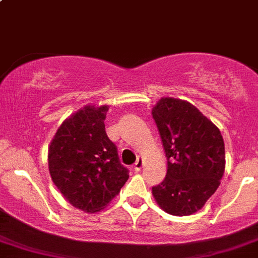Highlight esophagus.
I'll use <instances>...</instances> for the list:
<instances>
[{
	"mask_svg": "<svg viewBox=\"0 0 258 258\" xmlns=\"http://www.w3.org/2000/svg\"><path fill=\"white\" fill-rule=\"evenodd\" d=\"M133 167H134V171H135V172H138V171H140V170H141V167H143V160H141V159H138L137 161H135L134 166H133Z\"/></svg>",
	"mask_w": 258,
	"mask_h": 258,
	"instance_id": "34e87169",
	"label": "esophagus"
}]
</instances>
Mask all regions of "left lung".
I'll return each instance as SVG.
<instances>
[{
	"label": "left lung",
	"instance_id": "8db88e82",
	"mask_svg": "<svg viewBox=\"0 0 258 258\" xmlns=\"http://www.w3.org/2000/svg\"><path fill=\"white\" fill-rule=\"evenodd\" d=\"M152 118L167 157V173L152 195L168 214H193L214 195L224 174L220 130L193 104L176 98L160 99Z\"/></svg>",
	"mask_w": 258,
	"mask_h": 258
}]
</instances>
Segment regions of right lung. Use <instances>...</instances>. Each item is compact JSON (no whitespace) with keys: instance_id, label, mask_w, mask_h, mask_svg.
<instances>
[{"instance_id":"1","label":"right lung","mask_w":258,"mask_h":258,"mask_svg":"<svg viewBox=\"0 0 258 258\" xmlns=\"http://www.w3.org/2000/svg\"><path fill=\"white\" fill-rule=\"evenodd\" d=\"M107 112V106L79 110L57 129L49 148L52 182L75 208L87 213L106 207L129 178L104 129Z\"/></svg>"}]
</instances>
